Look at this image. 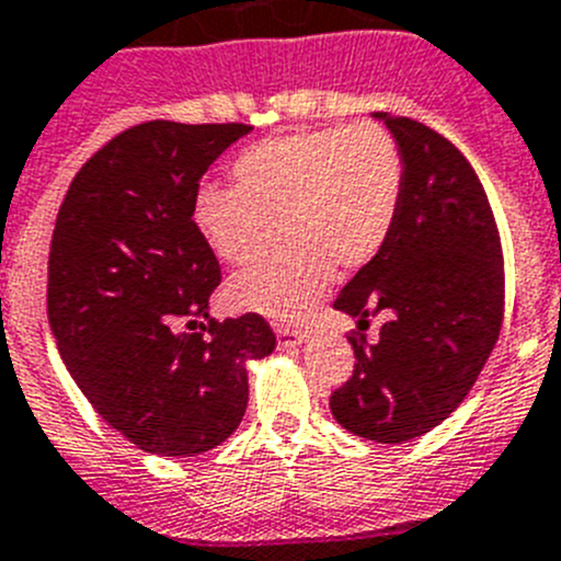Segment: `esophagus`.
I'll return each mask as SVG.
<instances>
[{
  "label": "esophagus",
  "instance_id": "esophagus-1",
  "mask_svg": "<svg viewBox=\"0 0 561 561\" xmlns=\"http://www.w3.org/2000/svg\"><path fill=\"white\" fill-rule=\"evenodd\" d=\"M307 334L301 332V329H290V327H276V340H279V345H285V348H290V345H301L305 343Z\"/></svg>",
  "mask_w": 561,
  "mask_h": 561
}]
</instances>
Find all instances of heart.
Wrapping results in <instances>:
<instances>
[{
	"label": "heart",
	"instance_id": "obj_1",
	"mask_svg": "<svg viewBox=\"0 0 561 561\" xmlns=\"http://www.w3.org/2000/svg\"><path fill=\"white\" fill-rule=\"evenodd\" d=\"M234 185L204 182L193 221L229 265H249L282 238L285 249L232 276L234 307L296 321L340 274L385 249L404 202V157L379 124L298 129L240 151Z\"/></svg>",
	"mask_w": 561,
	"mask_h": 561
}]
</instances>
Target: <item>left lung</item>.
I'll return each mask as SVG.
<instances>
[{
    "instance_id": "obj_1",
    "label": "left lung",
    "mask_w": 561,
    "mask_h": 561,
    "mask_svg": "<svg viewBox=\"0 0 561 561\" xmlns=\"http://www.w3.org/2000/svg\"><path fill=\"white\" fill-rule=\"evenodd\" d=\"M404 157V202L385 249L334 298L368 327L352 337L354 374L329 410L352 434L407 443L432 432L465 401L495 348L504 316V256L493 209L462 151L434 129L374 113Z\"/></svg>"
}]
</instances>
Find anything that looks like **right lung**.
I'll use <instances>...</instances> for the list:
<instances>
[{
  "label": "right lung",
  "instance_id": "1",
  "mask_svg": "<svg viewBox=\"0 0 561 561\" xmlns=\"http://www.w3.org/2000/svg\"><path fill=\"white\" fill-rule=\"evenodd\" d=\"M249 133L138 124L82 165L57 213L46 290L57 352L93 410L146 454L221 446L249 404V363L276 348L254 312L209 318L221 268L193 221L198 180Z\"/></svg>",
  "mask_w": 561,
  "mask_h": 561
}]
</instances>
